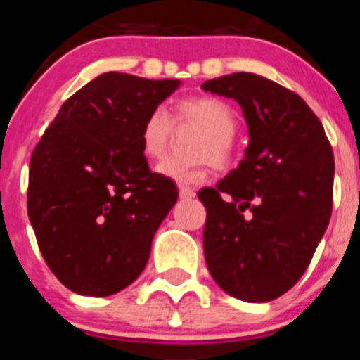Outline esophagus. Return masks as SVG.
Segmentation results:
<instances>
[{
    "label": "esophagus",
    "instance_id": "obj_1",
    "mask_svg": "<svg viewBox=\"0 0 360 360\" xmlns=\"http://www.w3.org/2000/svg\"><path fill=\"white\" fill-rule=\"evenodd\" d=\"M180 198H195L196 196V193H195V189H191V187H187V186H180Z\"/></svg>",
    "mask_w": 360,
    "mask_h": 360
}]
</instances>
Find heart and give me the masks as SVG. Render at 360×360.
I'll use <instances>...</instances> for the list:
<instances>
[{
  "instance_id": "b5f03b06",
  "label": "heart",
  "mask_w": 360,
  "mask_h": 360,
  "mask_svg": "<svg viewBox=\"0 0 360 360\" xmlns=\"http://www.w3.org/2000/svg\"><path fill=\"white\" fill-rule=\"evenodd\" d=\"M174 124H189L202 131L195 146V153L202 158L184 164L178 160H164L158 173L180 184H198L205 180L211 162L216 169H227L234 158V131L238 128L236 113L227 103L212 95L180 98L174 104ZM173 122L164 108H153L141 126V149L149 160H157L167 149Z\"/></svg>"
}]
</instances>
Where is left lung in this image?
Listing matches in <instances>:
<instances>
[{
  "mask_svg": "<svg viewBox=\"0 0 360 360\" xmlns=\"http://www.w3.org/2000/svg\"><path fill=\"white\" fill-rule=\"evenodd\" d=\"M203 90L238 101L250 135L238 169L198 193L205 263L232 297L266 303L301 279L328 227L332 146L303 98L270 79L231 73Z\"/></svg>",
  "mask_w": 360,
  "mask_h": 360,
  "instance_id": "1",
  "label": "left lung"
}]
</instances>
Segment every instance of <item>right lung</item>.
I'll use <instances>...</instances> for the list:
<instances>
[{"mask_svg":"<svg viewBox=\"0 0 360 360\" xmlns=\"http://www.w3.org/2000/svg\"><path fill=\"white\" fill-rule=\"evenodd\" d=\"M178 84L103 73L63 104L32 151L28 218L49 269L75 294H117L146 269L178 189L149 169L141 126Z\"/></svg>","mask_w":360,"mask_h":360,"instance_id":"add662e5","label":"right lung"}]
</instances>
